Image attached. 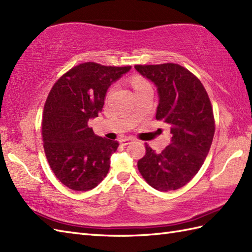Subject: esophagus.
Returning a JSON list of instances; mask_svg holds the SVG:
<instances>
[{"mask_svg":"<svg viewBox=\"0 0 252 252\" xmlns=\"http://www.w3.org/2000/svg\"><path fill=\"white\" fill-rule=\"evenodd\" d=\"M133 140V139L132 138H124V139H121V140H120V143L122 144V145H127L128 143H129L130 141H132Z\"/></svg>","mask_w":252,"mask_h":252,"instance_id":"34e87169","label":"esophagus"}]
</instances>
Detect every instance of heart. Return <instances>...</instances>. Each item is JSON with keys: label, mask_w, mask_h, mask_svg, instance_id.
I'll return each mask as SVG.
<instances>
[{"label": "heart", "mask_w": 252, "mask_h": 252, "mask_svg": "<svg viewBox=\"0 0 252 252\" xmlns=\"http://www.w3.org/2000/svg\"><path fill=\"white\" fill-rule=\"evenodd\" d=\"M148 82L145 81V80H143L141 76H135L132 79V81H131V85H132V87H133V89H138V88H140V87H142V86H145V85H148Z\"/></svg>", "instance_id": "obj_1"}]
</instances>
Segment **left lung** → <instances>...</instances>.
Here are the masks:
<instances>
[{"mask_svg": "<svg viewBox=\"0 0 252 252\" xmlns=\"http://www.w3.org/2000/svg\"><path fill=\"white\" fill-rule=\"evenodd\" d=\"M135 69L158 87L155 117L170 125L172 135L159 153L145 143L138 169L155 189H178L196 175L210 150L216 125L209 96L198 77L180 64H136Z\"/></svg>", "mask_w": 252, "mask_h": 252, "instance_id": "1", "label": "left lung"}]
</instances>
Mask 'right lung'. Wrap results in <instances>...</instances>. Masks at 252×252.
Wrapping results in <instances>:
<instances>
[{
  "mask_svg": "<svg viewBox=\"0 0 252 252\" xmlns=\"http://www.w3.org/2000/svg\"><path fill=\"white\" fill-rule=\"evenodd\" d=\"M130 65L84 63L54 84L44 105L43 147L56 178L73 191H88L101 182L119 142L96 136L88 121L102 111L112 83Z\"/></svg>",
  "mask_w": 252,
  "mask_h": 252,
  "instance_id": "right-lung-1",
  "label": "right lung"
}]
</instances>
